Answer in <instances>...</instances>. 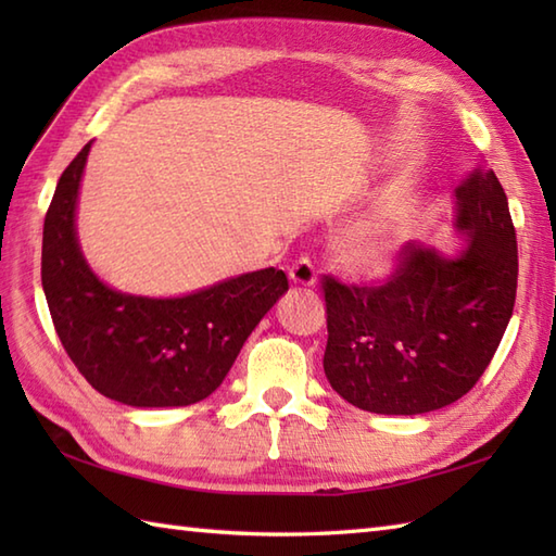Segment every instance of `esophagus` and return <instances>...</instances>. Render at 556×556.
<instances>
[{"mask_svg": "<svg viewBox=\"0 0 556 556\" xmlns=\"http://www.w3.org/2000/svg\"><path fill=\"white\" fill-rule=\"evenodd\" d=\"M289 277H291L293 285H299V287H315L317 267H315V263H313L308 255H301L296 263L291 265Z\"/></svg>", "mask_w": 556, "mask_h": 556, "instance_id": "esophagus-1", "label": "esophagus"}]
</instances>
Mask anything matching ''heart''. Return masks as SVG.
I'll return each mask as SVG.
<instances>
[{
    "label": "heart",
    "mask_w": 556,
    "mask_h": 556,
    "mask_svg": "<svg viewBox=\"0 0 556 556\" xmlns=\"http://www.w3.org/2000/svg\"><path fill=\"white\" fill-rule=\"evenodd\" d=\"M401 236L387 222H365L353 227L341 243L346 263L363 277L382 279L392 275L399 257Z\"/></svg>",
    "instance_id": "b5f03b06"
}]
</instances>
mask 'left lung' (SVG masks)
Wrapping results in <instances>:
<instances>
[{
	"mask_svg": "<svg viewBox=\"0 0 556 556\" xmlns=\"http://www.w3.org/2000/svg\"><path fill=\"white\" fill-rule=\"evenodd\" d=\"M456 229L466 248L444 257L406 243L382 285L323 277L325 375L349 404L382 416H418L476 387L511 320L516 229L492 169L456 186Z\"/></svg>",
	"mask_w": 556,
	"mask_h": 556,
	"instance_id": "1",
	"label": "left lung"
}]
</instances>
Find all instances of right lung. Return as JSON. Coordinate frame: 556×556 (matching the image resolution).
I'll use <instances>...</instances> for the list:
<instances>
[{"label": "right lung", "mask_w": 556, "mask_h": 556, "mask_svg": "<svg viewBox=\"0 0 556 556\" xmlns=\"http://www.w3.org/2000/svg\"><path fill=\"white\" fill-rule=\"evenodd\" d=\"M90 143L64 169L42 229V289L62 346L102 396L136 408L191 406L222 384L243 341L289 289L281 269L233 277L181 299L114 291L76 239Z\"/></svg>", "instance_id": "1"}]
</instances>
